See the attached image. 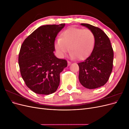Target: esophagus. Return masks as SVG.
<instances>
[{"instance_id": "obj_1", "label": "esophagus", "mask_w": 129, "mask_h": 129, "mask_svg": "<svg viewBox=\"0 0 129 129\" xmlns=\"http://www.w3.org/2000/svg\"><path fill=\"white\" fill-rule=\"evenodd\" d=\"M71 62L69 61H68V65L69 66V65H71Z\"/></svg>"}]
</instances>
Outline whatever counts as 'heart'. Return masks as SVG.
<instances>
[{
  "label": "heart",
  "instance_id": "heart-1",
  "mask_svg": "<svg viewBox=\"0 0 129 129\" xmlns=\"http://www.w3.org/2000/svg\"><path fill=\"white\" fill-rule=\"evenodd\" d=\"M95 42V37L91 30L76 27L70 28L62 32L60 39L55 42V47L61 57L69 51L72 58L82 60L91 53Z\"/></svg>",
  "mask_w": 129,
  "mask_h": 129
}]
</instances>
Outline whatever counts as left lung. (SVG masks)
Segmentation results:
<instances>
[{"label":"left lung","mask_w":129,"mask_h":129,"mask_svg":"<svg viewBox=\"0 0 129 129\" xmlns=\"http://www.w3.org/2000/svg\"><path fill=\"white\" fill-rule=\"evenodd\" d=\"M91 30L95 37L94 47L86 60L78 63L79 79L85 88L92 89L103 86L110 77L113 67L114 51L110 39L99 27L81 24Z\"/></svg>","instance_id":"1"}]
</instances>
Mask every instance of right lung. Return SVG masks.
Here are the masks:
<instances>
[{
	"label": "right lung",
	"mask_w": 129,
	"mask_h": 129,
	"mask_svg": "<svg viewBox=\"0 0 129 129\" xmlns=\"http://www.w3.org/2000/svg\"><path fill=\"white\" fill-rule=\"evenodd\" d=\"M64 24L39 27L23 42L18 63L22 78L35 93L49 95L60 84V74L67 66V61L54 55V42Z\"/></svg>",
	"instance_id": "right-lung-1"
}]
</instances>
